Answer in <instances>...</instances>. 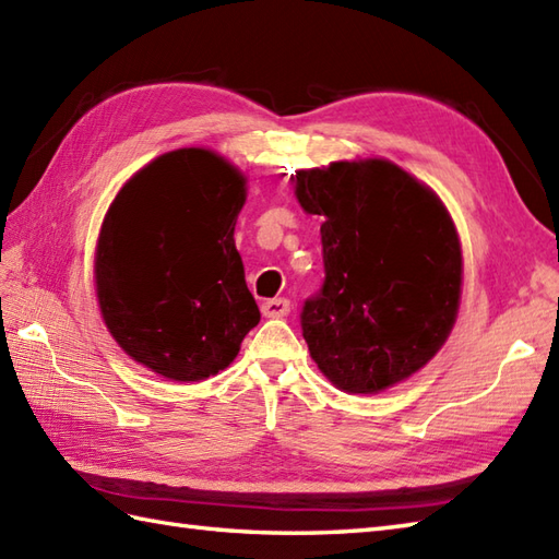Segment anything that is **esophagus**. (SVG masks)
<instances>
[{"label": "esophagus", "mask_w": 559, "mask_h": 559, "mask_svg": "<svg viewBox=\"0 0 559 559\" xmlns=\"http://www.w3.org/2000/svg\"><path fill=\"white\" fill-rule=\"evenodd\" d=\"M290 311V302L285 297H274V300L262 302V314L264 317H285Z\"/></svg>", "instance_id": "esophagus-1"}]
</instances>
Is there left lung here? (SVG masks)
Wrapping results in <instances>:
<instances>
[{"label":"left lung","mask_w":559,"mask_h":559,"mask_svg":"<svg viewBox=\"0 0 559 559\" xmlns=\"http://www.w3.org/2000/svg\"><path fill=\"white\" fill-rule=\"evenodd\" d=\"M295 194L323 218L326 278L300 314L311 359L345 393L405 381L457 319L462 250L443 202L385 159L297 171Z\"/></svg>","instance_id":"left-lung-1"}]
</instances>
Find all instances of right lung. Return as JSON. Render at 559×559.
Returning a JSON list of instances; mask_svg holds the SVG:
<instances>
[{
  "mask_svg": "<svg viewBox=\"0 0 559 559\" xmlns=\"http://www.w3.org/2000/svg\"><path fill=\"white\" fill-rule=\"evenodd\" d=\"M245 176L212 150L150 162L116 194L95 254L104 323L126 355L168 381H204L259 323L233 240Z\"/></svg>",
  "mask_w": 559,
  "mask_h": 559,
  "instance_id": "right-lung-1",
  "label": "right lung"
}]
</instances>
